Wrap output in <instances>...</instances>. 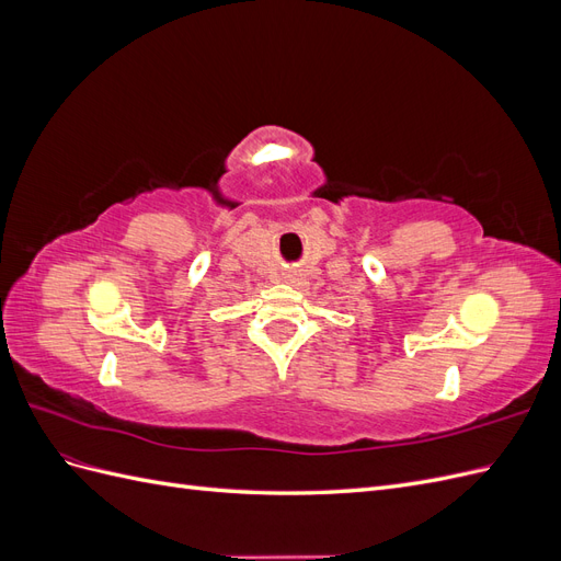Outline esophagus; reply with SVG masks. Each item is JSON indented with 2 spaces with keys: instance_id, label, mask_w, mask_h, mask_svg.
Returning a JSON list of instances; mask_svg holds the SVG:
<instances>
[{
  "instance_id": "obj_1",
  "label": "esophagus",
  "mask_w": 561,
  "mask_h": 561,
  "mask_svg": "<svg viewBox=\"0 0 561 561\" xmlns=\"http://www.w3.org/2000/svg\"><path fill=\"white\" fill-rule=\"evenodd\" d=\"M293 280H297V278H295V276H293Z\"/></svg>"
}]
</instances>
